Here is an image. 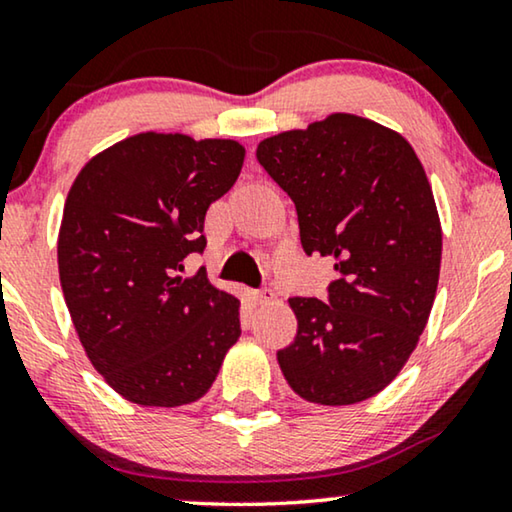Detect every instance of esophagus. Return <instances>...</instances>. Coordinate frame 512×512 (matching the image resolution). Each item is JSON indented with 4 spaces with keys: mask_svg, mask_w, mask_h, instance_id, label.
Masks as SVG:
<instances>
[{
    "mask_svg": "<svg viewBox=\"0 0 512 512\" xmlns=\"http://www.w3.org/2000/svg\"><path fill=\"white\" fill-rule=\"evenodd\" d=\"M273 299H276V294H273L271 290H255L253 292V301H255V304H259V306L269 304V301H273Z\"/></svg>",
    "mask_w": 512,
    "mask_h": 512,
    "instance_id": "1",
    "label": "esophagus"
}]
</instances>
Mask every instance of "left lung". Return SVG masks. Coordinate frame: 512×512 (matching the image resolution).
<instances>
[{
    "label": "left lung",
    "instance_id": "left-lung-1",
    "mask_svg": "<svg viewBox=\"0 0 512 512\" xmlns=\"http://www.w3.org/2000/svg\"><path fill=\"white\" fill-rule=\"evenodd\" d=\"M297 208L306 255L334 259L327 301L292 297L297 336L278 350L301 399L350 406L385 390L434 306L443 234L422 162L401 134L352 113L257 146Z\"/></svg>",
    "mask_w": 512,
    "mask_h": 512
}]
</instances>
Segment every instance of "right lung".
I'll list each match as a JSON object with an SVG mask.
<instances>
[{"instance_id":"obj_1","label":"right lung","mask_w":512,"mask_h":512,"mask_svg":"<svg viewBox=\"0 0 512 512\" xmlns=\"http://www.w3.org/2000/svg\"><path fill=\"white\" fill-rule=\"evenodd\" d=\"M246 148L143 132L81 169L64 204L57 266L85 355L120 397L176 408L204 397L239 341V299L183 276L204 253L208 206L232 190Z\"/></svg>"}]
</instances>
